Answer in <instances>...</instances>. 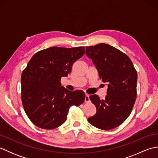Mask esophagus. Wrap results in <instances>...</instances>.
<instances>
[{
  "label": "esophagus",
  "instance_id": "1",
  "mask_svg": "<svg viewBox=\"0 0 158 158\" xmlns=\"http://www.w3.org/2000/svg\"><path fill=\"white\" fill-rule=\"evenodd\" d=\"M90 101L89 100V96L88 94H85V102H89Z\"/></svg>",
  "mask_w": 158,
  "mask_h": 158
}]
</instances>
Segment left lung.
Masks as SVG:
<instances>
[{
  "instance_id": "1",
  "label": "left lung",
  "mask_w": 158,
  "mask_h": 158,
  "mask_svg": "<svg viewBox=\"0 0 158 158\" xmlns=\"http://www.w3.org/2000/svg\"><path fill=\"white\" fill-rule=\"evenodd\" d=\"M85 53L92 60L100 79L108 85L104 99L96 94L89 96L96 113L88 121L100 130L113 129L132 112L137 95V72L126 53L108 44L87 47Z\"/></svg>"
}]
</instances>
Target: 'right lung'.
Segmentation results:
<instances>
[{
    "label": "right lung",
    "instance_id": "1",
    "mask_svg": "<svg viewBox=\"0 0 158 158\" xmlns=\"http://www.w3.org/2000/svg\"><path fill=\"white\" fill-rule=\"evenodd\" d=\"M84 53V47H52L36 52L30 60L22 73L21 98L26 115L35 126L57 128L66 122L70 107L84 102V92L69 91L60 83Z\"/></svg>",
    "mask_w": 158,
    "mask_h": 158
}]
</instances>
